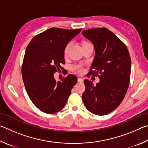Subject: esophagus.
<instances>
[{"instance_id": "34e87169", "label": "esophagus", "mask_w": 148, "mask_h": 148, "mask_svg": "<svg viewBox=\"0 0 148 148\" xmlns=\"http://www.w3.org/2000/svg\"><path fill=\"white\" fill-rule=\"evenodd\" d=\"M77 82H79V83H83L84 79L82 78H78V79H77Z\"/></svg>"}]
</instances>
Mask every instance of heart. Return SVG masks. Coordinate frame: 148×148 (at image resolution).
Segmentation results:
<instances>
[{
	"instance_id": "b5f03b06",
	"label": "heart",
	"mask_w": 148,
	"mask_h": 148,
	"mask_svg": "<svg viewBox=\"0 0 148 148\" xmlns=\"http://www.w3.org/2000/svg\"><path fill=\"white\" fill-rule=\"evenodd\" d=\"M70 45H71V44H68L66 45V46L65 47L64 51V53L65 56H66L67 52H68V50H69V48L70 47ZM72 71L76 72V73L79 74L83 73L84 71L83 66H81V65H74V66H72Z\"/></svg>"
}]
</instances>
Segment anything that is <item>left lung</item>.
Returning a JSON list of instances; mask_svg holds the SVG:
<instances>
[{"label": "left lung", "mask_w": 148, "mask_h": 148, "mask_svg": "<svg viewBox=\"0 0 148 148\" xmlns=\"http://www.w3.org/2000/svg\"><path fill=\"white\" fill-rule=\"evenodd\" d=\"M82 34L95 47L89 75L101 74L96 86L84 80L86 90L82 100L89 112L104 116L117 108L124 99L130 82L131 57L123 42L108 29L84 30Z\"/></svg>", "instance_id": "1"}]
</instances>
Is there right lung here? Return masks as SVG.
Masks as SVG:
<instances>
[{"label":"right lung","mask_w":148,"mask_h":148,"mask_svg":"<svg viewBox=\"0 0 148 148\" xmlns=\"http://www.w3.org/2000/svg\"><path fill=\"white\" fill-rule=\"evenodd\" d=\"M81 31L49 29L35 36L27 47L22 77L30 99L44 113L54 114L63 108L76 84L73 74L58 82L53 76L63 69L65 47Z\"/></svg>","instance_id":"add662e5"}]
</instances>
